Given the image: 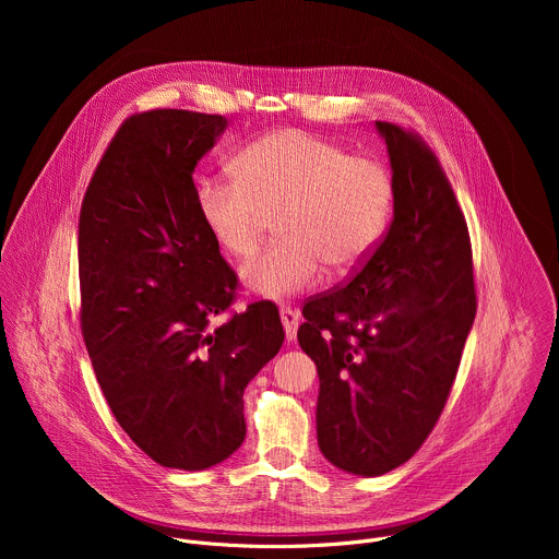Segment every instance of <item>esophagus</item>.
Returning <instances> with one entry per match:
<instances>
[{
    "mask_svg": "<svg viewBox=\"0 0 559 559\" xmlns=\"http://www.w3.org/2000/svg\"><path fill=\"white\" fill-rule=\"evenodd\" d=\"M281 323H283V330H285V341L294 343L298 325H300V313L292 307H281Z\"/></svg>",
    "mask_w": 559,
    "mask_h": 559,
    "instance_id": "esophagus-1",
    "label": "esophagus"
}]
</instances>
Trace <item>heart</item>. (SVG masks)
Returning <instances> with one entry per match:
<instances>
[{
    "label": "heart",
    "mask_w": 559,
    "mask_h": 559,
    "mask_svg": "<svg viewBox=\"0 0 559 559\" xmlns=\"http://www.w3.org/2000/svg\"><path fill=\"white\" fill-rule=\"evenodd\" d=\"M199 218L229 257L246 259L276 214V241L241 272L248 292L289 298L321 281L323 267L349 274L380 243L393 207L389 173L371 158L298 130L270 132L238 152L234 175L194 186Z\"/></svg>",
    "instance_id": "obj_1"
}]
</instances>
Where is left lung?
Segmentation results:
<instances>
[{
  "label": "left lung",
  "instance_id": "1",
  "mask_svg": "<svg viewBox=\"0 0 559 559\" xmlns=\"http://www.w3.org/2000/svg\"><path fill=\"white\" fill-rule=\"evenodd\" d=\"M386 145L393 221L341 289L302 307L316 362V433L354 475L407 462L438 423L475 318L464 216L436 156L412 132L376 121Z\"/></svg>",
  "mask_w": 559,
  "mask_h": 559
}]
</instances>
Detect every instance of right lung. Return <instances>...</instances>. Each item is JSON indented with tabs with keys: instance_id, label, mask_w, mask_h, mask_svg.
I'll return each mask as SVG.
<instances>
[{
	"instance_id": "add662e5",
	"label": "right lung",
	"mask_w": 559,
	"mask_h": 559,
	"mask_svg": "<svg viewBox=\"0 0 559 559\" xmlns=\"http://www.w3.org/2000/svg\"><path fill=\"white\" fill-rule=\"evenodd\" d=\"M225 128L190 110L126 119L79 216L82 330L99 386L130 440L183 471L243 444V391L285 341L272 302L216 323L236 276L199 218L192 175Z\"/></svg>"
}]
</instances>
